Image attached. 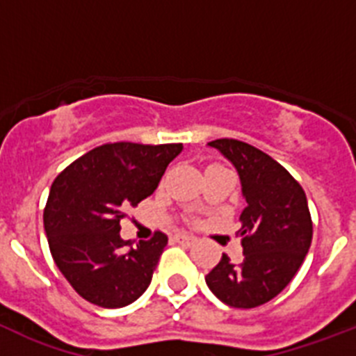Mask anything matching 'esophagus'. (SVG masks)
<instances>
[{"instance_id":"1","label":"esophagus","mask_w":356,"mask_h":356,"mask_svg":"<svg viewBox=\"0 0 356 356\" xmlns=\"http://www.w3.org/2000/svg\"><path fill=\"white\" fill-rule=\"evenodd\" d=\"M175 241L178 242V244H181V246L188 248V246H193L194 242H196V238H194L193 235H187V234H176Z\"/></svg>"}]
</instances>
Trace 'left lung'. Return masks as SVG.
<instances>
[{"instance_id":"left-lung-1","label":"left lung","mask_w":356,"mask_h":356,"mask_svg":"<svg viewBox=\"0 0 356 356\" xmlns=\"http://www.w3.org/2000/svg\"><path fill=\"white\" fill-rule=\"evenodd\" d=\"M234 163L246 209L241 213L244 259L221 262L205 276L216 298L234 308H254L284 291L303 264L312 242V217L294 176L260 151L237 139L209 143Z\"/></svg>"}]
</instances>
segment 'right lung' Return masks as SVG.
Returning a JSON list of instances; mask_svg holds the SVG:
<instances>
[{"mask_svg":"<svg viewBox=\"0 0 356 356\" xmlns=\"http://www.w3.org/2000/svg\"><path fill=\"white\" fill-rule=\"evenodd\" d=\"M181 144H103L81 155L51 184L44 229L56 267L89 303L121 308L147 285L168 244L155 232L149 241H122L127 210L153 194Z\"/></svg>","mask_w":356,"mask_h":356,"instance_id":"add662e5","label":"right lung"}]
</instances>
